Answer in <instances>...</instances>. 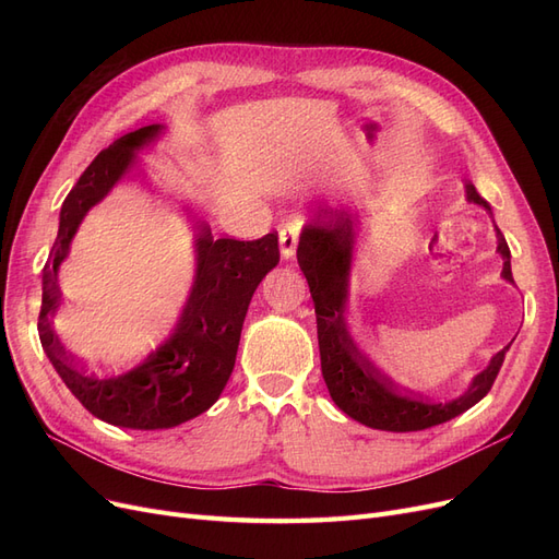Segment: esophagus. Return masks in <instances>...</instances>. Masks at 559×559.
Returning a JSON list of instances; mask_svg holds the SVG:
<instances>
[{"label":"esophagus","instance_id":"obj_1","mask_svg":"<svg viewBox=\"0 0 559 559\" xmlns=\"http://www.w3.org/2000/svg\"><path fill=\"white\" fill-rule=\"evenodd\" d=\"M280 247H282V257L284 259H294L296 247H298V230H296V226H284L280 230Z\"/></svg>","mask_w":559,"mask_h":559}]
</instances>
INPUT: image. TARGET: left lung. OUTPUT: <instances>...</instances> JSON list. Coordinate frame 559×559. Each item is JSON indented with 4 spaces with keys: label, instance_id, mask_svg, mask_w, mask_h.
<instances>
[{
    "label": "left lung",
    "instance_id": "left-lung-1",
    "mask_svg": "<svg viewBox=\"0 0 559 559\" xmlns=\"http://www.w3.org/2000/svg\"><path fill=\"white\" fill-rule=\"evenodd\" d=\"M466 195L471 202L489 210L473 183L466 186ZM354 224H357V218L345 212H324L306 226L298 242V265L310 284L314 300L321 376H324L329 394L337 408L370 429L419 431L443 425V421L476 405L492 389L511 345L497 352L483 373L476 376L466 392L454 401H431L405 392L392 380H386L357 349L345 329L343 312L347 300V275L354 238H357ZM497 238V249L503 257L501 275L503 280L513 282L511 249L499 228Z\"/></svg>",
    "mask_w": 559,
    "mask_h": 559
}]
</instances>
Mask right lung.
Listing matches in <instances>:
<instances>
[{"instance_id": "obj_1", "label": "right lung", "mask_w": 559, "mask_h": 559, "mask_svg": "<svg viewBox=\"0 0 559 559\" xmlns=\"http://www.w3.org/2000/svg\"><path fill=\"white\" fill-rule=\"evenodd\" d=\"M160 126L123 134L99 151L83 170L60 210L58 238L44 265L39 337L50 364L83 408L116 427L170 429L205 413L224 392L238 354L249 300L261 280L280 263L277 233L259 240L214 238L195 222L198 273L173 335L126 373H97L67 354L53 333L60 306L58 267L70 253L81 218L103 200L134 163V148L154 140Z\"/></svg>"}]
</instances>
